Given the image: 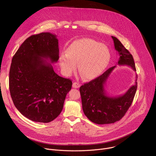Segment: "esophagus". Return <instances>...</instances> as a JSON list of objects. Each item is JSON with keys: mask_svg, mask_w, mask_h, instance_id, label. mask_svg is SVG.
I'll return each instance as SVG.
<instances>
[{"mask_svg": "<svg viewBox=\"0 0 156 156\" xmlns=\"http://www.w3.org/2000/svg\"><path fill=\"white\" fill-rule=\"evenodd\" d=\"M73 88H79L80 87V84L76 82H75L73 83Z\"/></svg>", "mask_w": 156, "mask_h": 156, "instance_id": "esophagus-1", "label": "esophagus"}]
</instances>
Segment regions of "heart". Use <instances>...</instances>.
<instances>
[{
  "label": "heart",
  "instance_id": "1",
  "mask_svg": "<svg viewBox=\"0 0 156 156\" xmlns=\"http://www.w3.org/2000/svg\"><path fill=\"white\" fill-rule=\"evenodd\" d=\"M110 59L108 49L104 44L91 39L83 38L73 41L58 58L63 74L70 76L78 71L86 80H91L100 76L107 66Z\"/></svg>",
  "mask_w": 156,
  "mask_h": 156
}]
</instances>
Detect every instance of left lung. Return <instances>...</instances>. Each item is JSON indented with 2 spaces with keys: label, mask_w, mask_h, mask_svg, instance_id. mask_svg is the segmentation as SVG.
I'll use <instances>...</instances> for the list:
<instances>
[{
  "label": "left lung",
  "mask_w": 156,
  "mask_h": 156,
  "mask_svg": "<svg viewBox=\"0 0 156 156\" xmlns=\"http://www.w3.org/2000/svg\"><path fill=\"white\" fill-rule=\"evenodd\" d=\"M113 39L115 49L120 56L118 65H126L136 72L134 59L129 52L115 37ZM116 65L108 69L96 79L80 87L82 108L84 115L92 122L99 124L113 123L120 120L131 105L137 90V75L135 84L122 95L109 96L105 89L106 81Z\"/></svg>",
  "instance_id": "8db88e82"
}]
</instances>
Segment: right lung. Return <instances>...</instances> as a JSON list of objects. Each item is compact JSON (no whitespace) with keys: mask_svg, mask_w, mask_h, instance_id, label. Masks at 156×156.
Instances as JSON below:
<instances>
[{"mask_svg":"<svg viewBox=\"0 0 156 156\" xmlns=\"http://www.w3.org/2000/svg\"><path fill=\"white\" fill-rule=\"evenodd\" d=\"M58 58V40L51 33L31 36L12 58L10 95L19 112L32 121L49 123L56 119L72 89V81L54 70L52 63Z\"/></svg>","mask_w":156,"mask_h":156,"instance_id":"add662e5","label":"right lung"}]
</instances>
